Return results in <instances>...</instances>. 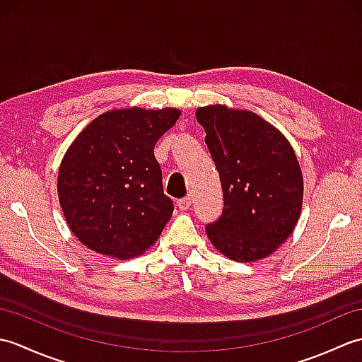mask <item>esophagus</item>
<instances>
[{"mask_svg": "<svg viewBox=\"0 0 362 362\" xmlns=\"http://www.w3.org/2000/svg\"><path fill=\"white\" fill-rule=\"evenodd\" d=\"M177 206H179L180 210H188L191 206V196L179 199V201H177Z\"/></svg>", "mask_w": 362, "mask_h": 362, "instance_id": "1", "label": "esophagus"}]
</instances>
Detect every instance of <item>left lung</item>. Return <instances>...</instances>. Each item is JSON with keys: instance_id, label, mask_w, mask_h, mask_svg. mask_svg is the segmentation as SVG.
I'll return each mask as SVG.
<instances>
[{"instance_id": "1", "label": "left lung", "mask_w": 362, "mask_h": 362, "mask_svg": "<svg viewBox=\"0 0 362 362\" xmlns=\"http://www.w3.org/2000/svg\"><path fill=\"white\" fill-rule=\"evenodd\" d=\"M221 177L224 209L206 224L211 244L228 258L271 255L294 230L303 180L291 144L258 115L206 105L196 110Z\"/></svg>"}]
</instances>
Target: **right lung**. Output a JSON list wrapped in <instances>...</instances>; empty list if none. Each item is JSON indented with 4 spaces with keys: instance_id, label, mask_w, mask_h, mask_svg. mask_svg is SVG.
Wrapping results in <instances>:
<instances>
[{
    "instance_id": "add662e5",
    "label": "right lung",
    "mask_w": 362,
    "mask_h": 362,
    "mask_svg": "<svg viewBox=\"0 0 362 362\" xmlns=\"http://www.w3.org/2000/svg\"><path fill=\"white\" fill-rule=\"evenodd\" d=\"M180 110L104 113L82 130L59 169L65 219L88 249L132 258L158 240L174 210L153 148Z\"/></svg>"
}]
</instances>
